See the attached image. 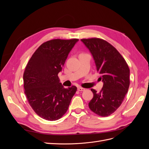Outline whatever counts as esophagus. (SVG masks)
I'll list each match as a JSON object with an SVG mask.
<instances>
[{
  "label": "esophagus",
  "mask_w": 149,
  "mask_h": 149,
  "mask_svg": "<svg viewBox=\"0 0 149 149\" xmlns=\"http://www.w3.org/2000/svg\"><path fill=\"white\" fill-rule=\"evenodd\" d=\"M84 90H85V89L83 88H81V87H78V91H84Z\"/></svg>",
  "instance_id": "1"
}]
</instances>
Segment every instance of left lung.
I'll use <instances>...</instances> for the list:
<instances>
[{"instance_id":"obj_1","label":"left lung","mask_w":149,"mask_h":149,"mask_svg":"<svg viewBox=\"0 0 149 149\" xmlns=\"http://www.w3.org/2000/svg\"><path fill=\"white\" fill-rule=\"evenodd\" d=\"M81 41L91 53L104 83L99 93L91 89L93 97L89 107L98 116H109L119 107L128 91L129 68L120 53L106 40L91 38Z\"/></svg>"}]
</instances>
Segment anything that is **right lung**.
I'll return each instance as SVG.
<instances>
[{
  "mask_svg": "<svg viewBox=\"0 0 149 149\" xmlns=\"http://www.w3.org/2000/svg\"><path fill=\"white\" fill-rule=\"evenodd\" d=\"M77 38L53 39L44 42L30 58L24 73V93L30 106L40 118L60 119L68 109L77 88H65L58 74Z\"/></svg>",
  "mask_w": 149,
  "mask_h": 149,
  "instance_id": "obj_1",
  "label": "right lung"
}]
</instances>
